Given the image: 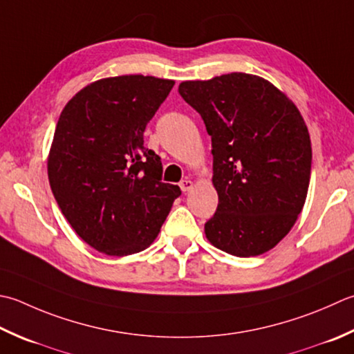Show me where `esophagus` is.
<instances>
[{
    "label": "esophagus",
    "instance_id": "esophagus-1",
    "mask_svg": "<svg viewBox=\"0 0 354 354\" xmlns=\"http://www.w3.org/2000/svg\"><path fill=\"white\" fill-rule=\"evenodd\" d=\"M179 187H181L183 192H190L193 189V181H190L189 178H185L181 183H179Z\"/></svg>",
    "mask_w": 354,
    "mask_h": 354
}]
</instances>
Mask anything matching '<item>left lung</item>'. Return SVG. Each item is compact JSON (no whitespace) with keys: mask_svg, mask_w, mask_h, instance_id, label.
Instances as JSON below:
<instances>
[{"mask_svg":"<svg viewBox=\"0 0 354 354\" xmlns=\"http://www.w3.org/2000/svg\"><path fill=\"white\" fill-rule=\"evenodd\" d=\"M178 92L212 136L219 203L205 223L207 239L239 258L272 250L308 192L311 142L299 110L272 82L239 72L184 81Z\"/></svg>","mask_w":354,"mask_h":354,"instance_id":"1","label":"left lung"}]
</instances>
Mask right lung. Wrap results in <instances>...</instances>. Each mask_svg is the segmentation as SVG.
Wrapping results in <instances>:
<instances>
[{"instance_id":"obj_1","label":"right lung","mask_w":354,"mask_h":354,"mask_svg":"<svg viewBox=\"0 0 354 354\" xmlns=\"http://www.w3.org/2000/svg\"><path fill=\"white\" fill-rule=\"evenodd\" d=\"M175 81L122 75L92 82L66 104L47 159L48 183L78 236L109 256L145 250L181 190L144 130Z\"/></svg>"}]
</instances>
